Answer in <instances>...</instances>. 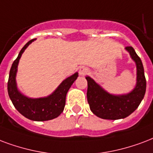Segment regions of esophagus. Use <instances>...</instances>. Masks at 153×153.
<instances>
[{"label": "esophagus", "instance_id": "34e87169", "mask_svg": "<svg viewBox=\"0 0 153 153\" xmlns=\"http://www.w3.org/2000/svg\"><path fill=\"white\" fill-rule=\"evenodd\" d=\"M88 72H89V70L87 67H85V66H82L81 68L79 69V75H81V76H85L86 74H88Z\"/></svg>", "mask_w": 153, "mask_h": 153}]
</instances>
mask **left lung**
<instances>
[{"label":"left lung","instance_id":"1","mask_svg":"<svg viewBox=\"0 0 153 153\" xmlns=\"http://www.w3.org/2000/svg\"><path fill=\"white\" fill-rule=\"evenodd\" d=\"M125 50L136 66V83L131 91L123 95L110 94L91 77H86L90 109L101 119L115 120L126 118L136 111L144 97L146 79L141 60L131 46H127Z\"/></svg>","mask_w":153,"mask_h":153}]
</instances>
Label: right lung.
<instances>
[{
	"label": "right lung",
	"instance_id": "right-lung-1",
	"mask_svg": "<svg viewBox=\"0 0 153 153\" xmlns=\"http://www.w3.org/2000/svg\"><path fill=\"white\" fill-rule=\"evenodd\" d=\"M35 39L28 42L21 50L10 69L8 81V93L15 108L25 118L33 121H46L57 118L64 110L66 96L71 85L79 77L75 72L62 82L54 91L48 96L41 98H29L23 95L17 88L16 76L19 60L25 49Z\"/></svg>",
	"mask_w": 153,
	"mask_h": 153
}]
</instances>
